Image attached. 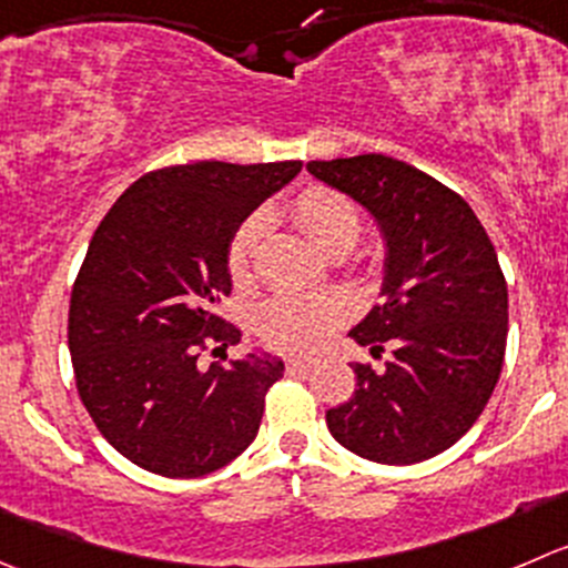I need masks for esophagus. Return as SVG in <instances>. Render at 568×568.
Masks as SVG:
<instances>
[{"label": "esophagus", "instance_id": "1", "mask_svg": "<svg viewBox=\"0 0 568 568\" xmlns=\"http://www.w3.org/2000/svg\"><path fill=\"white\" fill-rule=\"evenodd\" d=\"M311 366H313L311 357H288V361H285V372H305V368Z\"/></svg>", "mask_w": 568, "mask_h": 568}]
</instances>
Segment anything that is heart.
Returning <instances> with one entry per match:
<instances>
[{
	"label": "heart",
	"mask_w": 568,
	"mask_h": 568,
	"mask_svg": "<svg viewBox=\"0 0 568 568\" xmlns=\"http://www.w3.org/2000/svg\"><path fill=\"white\" fill-rule=\"evenodd\" d=\"M291 216L302 233L327 255H344L361 235V213L344 194L324 185L300 191L291 202ZM268 227L263 211L250 213L235 227L227 244V268L239 285L252 277L257 244ZM349 316V302L338 294L324 296H277L257 316V335L272 349L313 352L329 341V335Z\"/></svg>",
	"instance_id": "obj_1"
}]
</instances>
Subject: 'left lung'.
<instances>
[{
    "instance_id": "obj_1",
    "label": "left lung",
    "mask_w": 568,
    "mask_h": 568,
    "mask_svg": "<svg viewBox=\"0 0 568 568\" xmlns=\"http://www.w3.org/2000/svg\"><path fill=\"white\" fill-rule=\"evenodd\" d=\"M307 172L361 202L385 235L379 305L352 329L383 372L355 363V390L327 410L335 442L385 466L430 460L480 418L508 341V283L469 202L388 155L311 161Z\"/></svg>"
}]
</instances>
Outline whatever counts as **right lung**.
Returning a JSON list of instances; mask_svg holds the SVG:
<instances>
[{
	"mask_svg": "<svg viewBox=\"0 0 568 568\" xmlns=\"http://www.w3.org/2000/svg\"><path fill=\"white\" fill-rule=\"evenodd\" d=\"M302 161H200L138 178L99 222L69 305L77 390L104 442L161 477H205L257 436L283 361L224 349L241 329L216 305L230 296L227 244ZM207 351L219 356L201 363Z\"/></svg>",
	"mask_w": 568,
	"mask_h": 568,
	"instance_id": "obj_1",
	"label": "right lung"
}]
</instances>
